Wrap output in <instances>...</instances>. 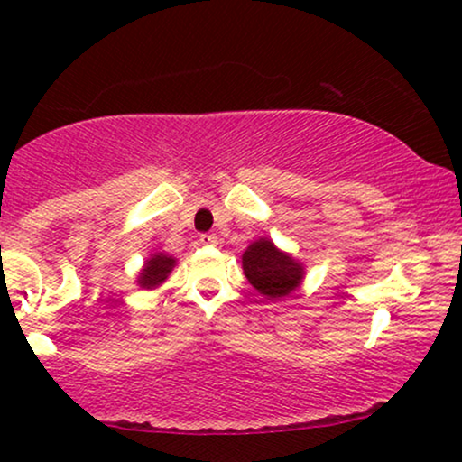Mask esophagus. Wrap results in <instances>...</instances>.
Instances as JSON below:
<instances>
[{"mask_svg": "<svg viewBox=\"0 0 462 462\" xmlns=\"http://www.w3.org/2000/svg\"><path fill=\"white\" fill-rule=\"evenodd\" d=\"M199 244L201 245H217L218 244V237L214 236V233H201Z\"/></svg>", "mask_w": 462, "mask_h": 462, "instance_id": "obj_1", "label": "esophagus"}]
</instances>
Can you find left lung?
<instances>
[{
  "label": "left lung",
  "instance_id": "8db88e82",
  "mask_svg": "<svg viewBox=\"0 0 462 462\" xmlns=\"http://www.w3.org/2000/svg\"><path fill=\"white\" fill-rule=\"evenodd\" d=\"M244 273L258 292L267 299L288 296L302 280V267L283 254L269 239H258L244 252Z\"/></svg>",
  "mask_w": 462,
  "mask_h": 462
}]
</instances>
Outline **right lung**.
I'll return each mask as SVG.
<instances>
[{"instance_id": "obj_1", "label": "right lung", "mask_w": 462, "mask_h": 462, "mask_svg": "<svg viewBox=\"0 0 462 462\" xmlns=\"http://www.w3.org/2000/svg\"><path fill=\"white\" fill-rule=\"evenodd\" d=\"M174 267V258L166 256V254H155L153 258H149L147 264H144L141 277H138V283L143 288H155L166 280L170 271Z\"/></svg>"}]
</instances>
